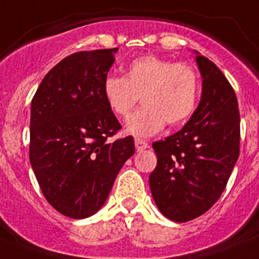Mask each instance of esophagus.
I'll use <instances>...</instances> for the list:
<instances>
[{
  "instance_id": "1",
  "label": "esophagus",
  "mask_w": 259,
  "mask_h": 259,
  "mask_svg": "<svg viewBox=\"0 0 259 259\" xmlns=\"http://www.w3.org/2000/svg\"><path fill=\"white\" fill-rule=\"evenodd\" d=\"M134 145H136V149H137L138 152H141V150L146 149V148H149L148 142L144 141V140H141V138H137V140L134 141Z\"/></svg>"
}]
</instances>
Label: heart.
<instances>
[{"instance_id":"obj_1","label":"heart","mask_w":259,"mask_h":259,"mask_svg":"<svg viewBox=\"0 0 259 259\" xmlns=\"http://www.w3.org/2000/svg\"><path fill=\"white\" fill-rule=\"evenodd\" d=\"M103 97L117 117L126 118L141 95L142 106L126 122V132L149 137L168 125H180L196 110L200 80L193 67L146 55L130 62L125 76L107 75Z\"/></svg>"}]
</instances>
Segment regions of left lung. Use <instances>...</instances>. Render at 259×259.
<instances>
[{
    "label": "left lung",
    "mask_w": 259,
    "mask_h": 259,
    "mask_svg": "<svg viewBox=\"0 0 259 259\" xmlns=\"http://www.w3.org/2000/svg\"><path fill=\"white\" fill-rule=\"evenodd\" d=\"M203 84L197 109L183 129L153 142L157 166L150 173L160 212L188 222L212 207L239 157V109L234 89L219 68L196 52Z\"/></svg>",
    "instance_id": "left-lung-1"
}]
</instances>
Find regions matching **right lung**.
<instances>
[{"instance_id":"1","label":"right lung","mask_w":259,"mask_h":259,"mask_svg":"<svg viewBox=\"0 0 259 259\" xmlns=\"http://www.w3.org/2000/svg\"><path fill=\"white\" fill-rule=\"evenodd\" d=\"M117 51H82L63 59L44 76L30 105V165L47 201L72 219L91 217L105 204L136 152L130 136L107 141L121 129L102 89Z\"/></svg>"}]
</instances>
